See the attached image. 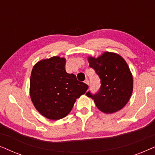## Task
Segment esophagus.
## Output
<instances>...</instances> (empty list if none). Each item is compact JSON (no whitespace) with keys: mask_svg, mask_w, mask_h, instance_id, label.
<instances>
[{"mask_svg":"<svg viewBox=\"0 0 155 155\" xmlns=\"http://www.w3.org/2000/svg\"><path fill=\"white\" fill-rule=\"evenodd\" d=\"M84 83H85V84H88V85H89V80H88L87 79H86L85 80H84Z\"/></svg>","mask_w":155,"mask_h":155,"instance_id":"obj_1","label":"esophagus"}]
</instances>
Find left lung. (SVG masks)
<instances>
[{"mask_svg": "<svg viewBox=\"0 0 155 155\" xmlns=\"http://www.w3.org/2000/svg\"><path fill=\"white\" fill-rule=\"evenodd\" d=\"M88 61L100 78L101 86L96 94L87 92V96L104 113L112 114L123 109L133 89V75L126 61L115 53L104 52L97 58L88 57Z\"/></svg>", "mask_w": 155, "mask_h": 155, "instance_id": "8db88e82", "label": "left lung"}]
</instances>
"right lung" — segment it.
Listing matches in <instances>:
<instances>
[{
	"mask_svg": "<svg viewBox=\"0 0 155 155\" xmlns=\"http://www.w3.org/2000/svg\"><path fill=\"white\" fill-rule=\"evenodd\" d=\"M65 58L54 56L34 65L29 92L36 109L51 120L64 118L76 99L84 94L88 85L79 82L74 74L65 71Z\"/></svg>",
	"mask_w": 155,
	"mask_h": 155,
	"instance_id": "1",
	"label": "right lung"
}]
</instances>
